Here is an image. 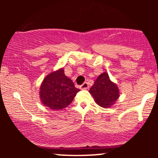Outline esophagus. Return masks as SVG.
Wrapping results in <instances>:
<instances>
[{
  "label": "esophagus",
  "instance_id": "esophagus-1",
  "mask_svg": "<svg viewBox=\"0 0 158 158\" xmlns=\"http://www.w3.org/2000/svg\"><path fill=\"white\" fill-rule=\"evenodd\" d=\"M80 88H81V89H82V90L88 89V84L87 82H84L82 85H81Z\"/></svg>",
  "mask_w": 158,
  "mask_h": 158
}]
</instances>
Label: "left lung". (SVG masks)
<instances>
[{
  "label": "left lung",
  "mask_w": 158,
  "mask_h": 158,
  "mask_svg": "<svg viewBox=\"0 0 158 158\" xmlns=\"http://www.w3.org/2000/svg\"><path fill=\"white\" fill-rule=\"evenodd\" d=\"M96 102L103 108H108L114 104L119 97V90L117 85L110 80L108 74L103 73L96 79L94 85L90 88Z\"/></svg>",
  "instance_id": "8db88e82"
}]
</instances>
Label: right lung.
<instances>
[{
  "instance_id": "1",
  "label": "right lung",
  "mask_w": 158,
  "mask_h": 158,
  "mask_svg": "<svg viewBox=\"0 0 158 158\" xmlns=\"http://www.w3.org/2000/svg\"><path fill=\"white\" fill-rule=\"evenodd\" d=\"M40 90L41 102L52 110H61L68 107L80 90L76 88L71 79L64 75L63 69L47 76Z\"/></svg>"
}]
</instances>
